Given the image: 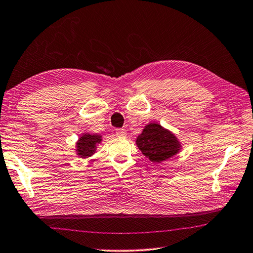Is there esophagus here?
Wrapping results in <instances>:
<instances>
[{
  "label": "esophagus",
  "mask_w": 253,
  "mask_h": 253,
  "mask_svg": "<svg viewBox=\"0 0 253 253\" xmlns=\"http://www.w3.org/2000/svg\"><path fill=\"white\" fill-rule=\"evenodd\" d=\"M116 134H117V136L123 137V136H126V128H123V127L117 128V130H116Z\"/></svg>",
  "instance_id": "34e87169"
}]
</instances>
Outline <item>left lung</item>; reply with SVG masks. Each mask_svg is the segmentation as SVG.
I'll return each instance as SVG.
<instances>
[{
	"label": "left lung",
	"instance_id": "1",
	"mask_svg": "<svg viewBox=\"0 0 253 253\" xmlns=\"http://www.w3.org/2000/svg\"><path fill=\"white\" fill-rule=\"evenodd\" d=\"M136 145L152 163L159 164L179 152V143L169 131L157 123L147 125L136 138Z\"/></svg>",
	"mask_w": 253,
	"mask_h": 253
}]
</instances>
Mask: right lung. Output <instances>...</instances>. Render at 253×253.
<instances>
[{"label":"right lung","mask_w":253,"mask_h":253,"mask_svg":"<svg viewBox=\"0 0 253 253\" xmlns=\"http://www.w3.org/2000/svg\"><path fill=\"white\" fill-rule=\"evenodd\" d=\"M99 142H101L99 135L86 133L84 136L80 138L79 143H77V152H79V155H81V157L91 156L95 152L96 144Z\"/></svg>","instance_id":"obj_1"}]
</instances>
